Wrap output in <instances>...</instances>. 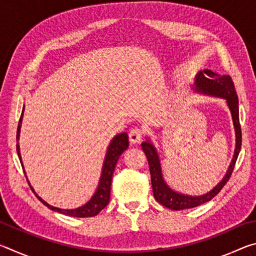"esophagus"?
I'll list each match as a JSON object with an SVG mask.
<instances>
[{"instance_id": "obj_1", "label": "esophagus", "mask_w": 256, "mask_h": 256, "mask_svg": "<svg viewBox=\"0 0 256 256\" xmlns=\"http://www.w3.org/2000/svg\"><path fill=\"white\" fill-rule=\"evenodd\" d=\"M144 130L140 128H136L131 130V132L128 133V138L130 141L132 142V144H138L142 140V138H144Z\"/></svg>"}]
</instances>
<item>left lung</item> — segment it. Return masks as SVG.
Instances as JSON below:
<instances>
[{"mask_svg":"<svg viewBox=\"0 0 256 256\" xmlns=\"http://www.w3.org/2000/svg\"><path fill=\"white\" fill-rule=\"evenodd\" d=\"M206 75L210 78H206ZM194 84H196V90H198V92H203L206 94H212V96L222 97L227 100L229 110L232 112L234 126H235L236 148L232 164L229 166L227 174L224 177V180L214 190H210L209 193L204 194V196H184V194L176 193L168 188L162 178V167H160L157 151H156L150 141L142 142V150L144 151L149 162L154 196L160 204H162L164 206L172 210L190 209V208H196L212 200L222 190L229 178H230L242 146V130L240 123V110H238V97L232 76L228 74H219V73L212 72L211 70H206L204 72H200L196 76V80Z\"/></svg>","mask_w":256,"mask_h":256,"instance_id":"left-lung-1","label":"left lung"}]
</instances>
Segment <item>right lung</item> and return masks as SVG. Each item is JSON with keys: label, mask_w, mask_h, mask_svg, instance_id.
<instances>
[{"label": "right lung", "mask_w": 256, "mask_h": 256, "mask_svg": "<svg viewBox=\"0 0 256 256\" xmlns=\"http://www.w3.org/2000/svg\"><path fill=\"white\" fill-rule=\"evenodd\" d=\"M22 114H24V110H22ZM22 114H21L20 120H19L18 131H16V138H19L21 120H22ZM128 133H120V134H118V136H116L114 138H112L110 146H108L105 162H104V167H102V177H100V180H99L98 188L92 200H90L84 206L78 208V209H74V210L58 209V208H55V206L47 204V203L44 200H42V198L38 196L37 194H36V196L40 198L42 203H44L47 208H50V210H54L56 212H60V214H68L71 216H79V218H86V216H97L99 212H100L104 208H105L108 203H110L112 172H114L116 162H118L120 156L128 149ZM16 152H18L20 162H21V157H20V152H19V144H16ZM30 188L32 190V186H30ZM32 192H34V190H32Z\"/></svg>", "instance_id": "1"}]
</instances>
